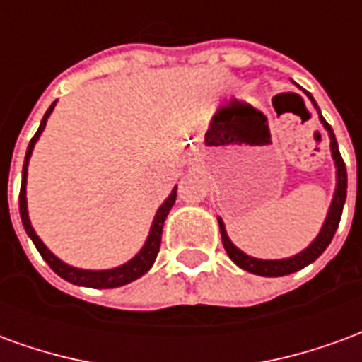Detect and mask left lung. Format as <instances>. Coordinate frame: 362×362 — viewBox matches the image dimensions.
I'll return each instance as SVG.
<instances>
[{
    "instance_id": "1",
    "label": "left lung",
    "mask_w": 362,
    "mask_h": 362,
    "mask_svg": "<svg viewBox=\"0 0 362 362\" xmlns=\"http://www.w3.org/2000/svg\"><path fill=\"white\" fill-rule=\"evenodd\" d=\"M304 95L310 98V103L314 104V108L318 112L320 122L322 126L327 132V137H329V151H332V158H334L335 165V189L334 197H332V204H329V209H327V215L324 223H322V228L316 235V238L312 240L303 252H298L295 256H288V258L281 259H262L254 258V256H248L246 252H243L240 248H236L233 240L228 238L227 228H225V223L221 217H217L219 221V230L221 238H223V246L227 250L228 258L235 262L236 266L244 269V272H250L254 275H262V277H281V275H288V273H295L298 269H303L308 264H312L314 259L320 258V254L326 250L332 238H334L335 230H337V225H339V219H341L343 205H345V197H347V170H345V163H343L341 155H339V147H337V141H335V135L332 126L327 124L324 116L320 114V108L316 100L312 98L310 93L304 90Z\"/></svg>"
}]
</instances>
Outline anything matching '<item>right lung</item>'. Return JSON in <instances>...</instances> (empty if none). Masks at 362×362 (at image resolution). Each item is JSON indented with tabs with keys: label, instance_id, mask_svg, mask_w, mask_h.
<instances>
[{
	"label": "right lung",
	"instance_id": "right-lung-1",
	"mask_svg": "<svg viewBox=\"0 0 362 362\" xmlns=\"http://www.w3.org/2000/svg\"><path fill=\"white\" fill-rule=\"evenodd\" d=\"M58 103V100H56ZM56 103H52V106L48 108V112L44 114L42 122H40V127L35 134V137L28 143L27 155H25V165H23V182H21V194H19V211H21V221H23V227L27 230L28 238L35 243L36 250L40 252V256L46 259V264L58 273L62 279L69 281L74 285H79V287H90V288H114L122 287V285H127L132 281L139 279L141 275L149 272L155 259H157L158 248H160V236H163V225H165L166 215L173 209L174 202H176V186L170 192V196L166 197L163 205L158 207L157 213H155V219L151 223L149 235H147V240L141 246V250L135 254L134 258L127 259L126 264H122L118 267H110V269H83V267L69 266L66 262L50 252V248L40 240V236L36 235L35 227L30 223V217H28V204H27V176H28V160H30V155H33V149H35L36 141L40 139L44 127H46V122L50 118V114L54 112V106Z\"/></svg>",
	"mask_w": 362,
	"mask_h": 362
}]
</instances>
